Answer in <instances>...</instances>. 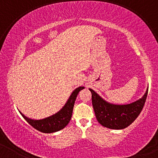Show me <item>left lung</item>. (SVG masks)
<instances>
[{
  "label": "left lung",
  "mask_w": 158,
  "mask_h": 158,
  "mask_svg": "<svg viewBox=\"0 0 158 158\" xmlns=\"http://www.w3.org/2000/svg\"><path fill=\"white\" fill-rule=\"evenodd\" d=\"M92 105L97 121L102 126L111 129H123L137 119L143 110L148 89L144 96L128 105H113L107 102L92 89Z\"/></svg>",
  "instance_id": "obj_1"
}]
</instances>
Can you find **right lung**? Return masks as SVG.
Listing matches in <instances>:
<instances>
[{"mask_svg": "<svg viewBox=\"0 0 158 158\" xmlns=\"http://www.w3.org/2000/svg\"><path fill=\"white\" fill-rule=\"evenodd\" d=\"M84 88V87H79L77 89L74 90L64 106L58 113L45 119L35 120V119H31L25 117L21 112L20 114L30 126H32L38 131L43 132V133H52V132L60 131L70 122L72 117V113H73L74 103H75L78 94Z\"/></svg>", "mask_w": 158, "mask_h": 158, "instance_id": "right-lung-1", "label": "right lung"}]
</instances>
